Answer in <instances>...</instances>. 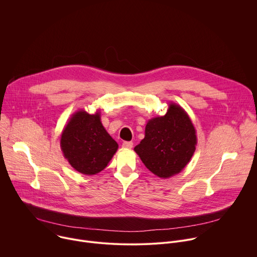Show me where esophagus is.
<instances>
[{
    "label": "esophagus",
    "mask_w": 257,
    "mask_h": 257,
    "mask_svg": "<svg viewBox=\"0 0 257 257\" xmlns=\"http://www.w3.org/2000/svg\"><path fill=\"white\" fill-rule=\"evenodd\" d=\"M133 142H123L122 143V148L124 149H132L133 148Z\"/></svg>",
    "instance_id": "obj_1"
}]
</instances>
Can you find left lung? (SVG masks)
Segmentation results:
<instances>
[{"label":"left lung","instance_id":"obj_1","mask_svg":"<svg viewBox=\"0 0 257 257\" xmlns=\"http://www.w3.org/2000/svg\"><path fill=\"white\" fill-rule=\"evenodd\" d=\"M196 146V130L190 116L179 104L170 102L165 115L147 122L145 138L134 150L147 169L167 179L188 165Z\"/></svg>","mask_w":257,"mask_h":257}]
</instances>
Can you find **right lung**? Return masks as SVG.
Wrapping results in <instances>:
<instances>
[{
    "label": "right lung",
    "mask_w": 257,
    "mask_h": 257,
    "mask_svg": "<svg viewBox=\"0 0 257 257\" xmlns=\"http://www.w3.org/2000/svg\"><path fill=\"white\" fill-rule=\"evenodd\" d=\"M60 147L71 167L86 176L101 172L118 149L100 121V111L90 114L79 109L64 126Z\"/></svg>",
    "instance_id": "obj_1"
}]
</instances>
